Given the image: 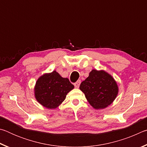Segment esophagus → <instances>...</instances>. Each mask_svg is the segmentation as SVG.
I'll list each match as a JSON object with an SVG mask.
<instances>
[{
    "label": "esophagus",
    "instance_id": "esophagus-1",
    "mask_svg": "<svg viewBox=\"0 0 147 147\" xmlns=\"http://www.w3.org/2000/svg\"><path fill=\"white\" fill-rule=\"evenodd\" d=\"M80 83H81L80 80H78L76 82H75V83L74 84V87H75L76 88H78L79 86H80Z\"/></svg>",
    "mask_w": 147,
    "mask_h": 147
}]
</instances>
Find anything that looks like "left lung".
Here are the masks:
<instances>
[{"label": "left lung", "mask_w": 147, "mask_h": 147, "mask_svg": "<svg viewBox=\"0 0 147 147\" xmlns=\"http://www.w3.org/2000/svg\"><path fill=\"white\" fill-rule=\"evenodd\" d=\"M89 104L95 109H103L113 102L118 87L113 77L104 71L92 70L80 86Z\"/></svg>", "instance_id": "obj_1"}]
</instances>
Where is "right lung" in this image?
Instances as JSON below:
<instances>
[{"label":"right lung","instance_id":"obj_1","mask_svg":"<svg viewBox=\"0 0 147 147\" xmlns=\"http://www.w3.org/2000/svg\"><path fill=\"white\" fill-rule=\"evenodd\" d=\"M74 88L69 80L62 78L56 71L45 74L37 81L35 96L39 103L49 109L56 108Z\"/></svg>","mask_w":147,"mask_h":147}]
</instances>
